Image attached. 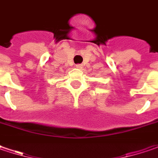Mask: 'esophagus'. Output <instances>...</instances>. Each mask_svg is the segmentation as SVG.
Wrapping results in <instances>:
<instances>
[{
    "instance_id": "obj_1",
    "label": "esophagus",
    "mask_w": 158,
    "mask_h": 158,
    "mask_svg": "<svg viewBox=\"0 0 158 158\" xmlns=\"http://www.w3.org/2000/svg\"><path fill=\"white\" fill-rule=\"evenodd\" d=\"M76 67H77V68H79V69H82L83 65H82V64H76Z\"/></svg>"
}]
</instances>
